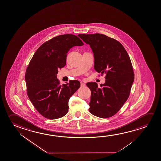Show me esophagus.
Here are the masks:
<instances>
[{"label":"esophagus","mask_w":161,"mask_h":161,"mask_svg":"<svg viewBox=\"0 0 161 161\" xmlns=\"http://www.w3.org/2000/svg\"><path fill=\"white\" fill-rule=\"evenodd\" d=\"M85 86V84L84 82H81V86L84 87Z\"/></svg>","instance_id":"esophagus-1"}]
</instances>
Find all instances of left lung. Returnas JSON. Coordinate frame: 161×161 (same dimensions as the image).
I'll return each instance as SVG.
<instances>
[{
	"label": "left lung",
	"mask_w": 161,
	"mask_h": 161,
	"mask_svg": "<svg viewBox=\"0 0 161 161\" xmlns=\"http://www.w3.org/2000/svg\"><path fill=\"white\" fill-rule=\"evenodd\" d=\"M78 36L92 48L95 70L106 74L101 87L96 82L86 84L92 92L90 113L102 118L111 117L128 99L134 79L130 59L123 45L112 38L99 33Z\"/></svg>",
	"instance_id": "obj_1"
}]
</instances>
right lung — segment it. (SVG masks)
Returning <instances> with one entry per match:
<instances>
[{
  "instance_id": "add662e5",
  "label": "right lung",
  "mask_w": 161,
  "mask_h": 161,
  "mask_svg": "<svg viewBox=\"0 0 161 161\" xmlns=\"http://www.w3.org/2000/svg\"><path fill=\"white\" fill-rule=\"evenodd\" d=\"M83 45L76 36H58L42 44L31 60L25 75L28 97L46 118L58 119L67 114L69 98L79 89L80 82L73 80L60 85L58 69L66 65L70 48Z\"/></svg>"
}]
</instances>
